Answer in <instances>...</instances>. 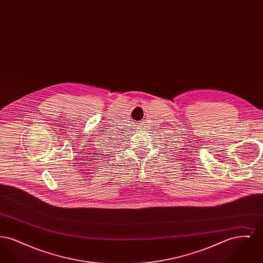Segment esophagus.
<instances>
[{
    "label": "esophagus",
    "mask_w": 263,
    "mask_h": 263,
    "mask_svg": "<svg viewBox=\"0 0 263 263\" xmlns=\"http://www.w3.org/2000/svg\"><path fill=\"white\" fill-rule=\"evenodd\" d=\"M140 124H141V123H140ZM138 127H139V128H140V125H137Z\"/></svg>",
    "instance_id": "esophagus-1"
}]
</instances>
